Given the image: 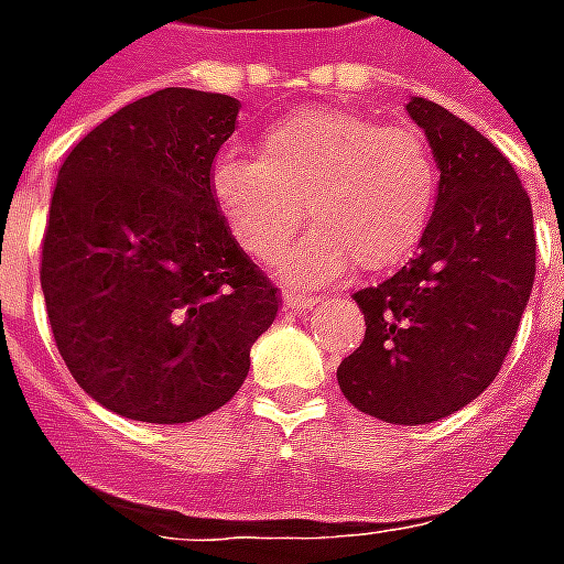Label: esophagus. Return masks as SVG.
Wrapping results in <instances>:
<instances>
[{
	"label": "esophagus",
	"mask_w": 564,
	"mask_h": 564,
	"mask_svg": "<svg viewBox=\"0 0 564 564\" xmlns=\"http://www.w3.org/2000/svg\"><path fill=\"white\" fill-rule=\"evenodd\" d=\"M317 302H319L317 295L295 293V290H286V293H283V305L290 307V311H307V307H314Z\"/></svg>",
	"instance_id": "obj_1"
}]
</instances>
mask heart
Instances as JSON below:
<instances>
[{
	"label": "heart",
	"instance_id": "obj_1",
	"mask_svg": "<svg viewBox=\"0 0 564 564\" xmlns=\"http://www.w3.org/2000/svg\"><path fill=\"white\" fill-rule=\"evenodd\" d=\"M262 160L226 153L210 196L238 245L269 262L307 217L314 229L281 259L293 283H335L402 265L437 198L435 156L414 127H380L347 108H302L262 132Z\"/></svg>",
	"mask_w": 564,
	"mask_h": 564
}]
</instances>
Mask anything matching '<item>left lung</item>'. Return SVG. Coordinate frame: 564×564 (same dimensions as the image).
I'll return each instance as SVG.
<instances>
[{
    "mask_svg": "<svg viewBox=\"0 0 564 564\" xmlns=\"http://www.w3.org/2000/svg\"><path fill=\"white\" fill-rule=\"evenodd\" d=\"M437 165L416 257L354 295L366 338L338 366L344 399L383 423L456 414L496 380L534 283V220L505 153L447 108L411 96Z\"/></svg>",
    "mask_w": 564,
    "mask_h": 564,
    "instance_id": "obj_1",
    "label": "left lung"
}]
</instances>
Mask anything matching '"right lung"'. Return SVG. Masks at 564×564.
Wrapping results in <instances>:
<instances>
[{
	"label": "right lung",
	"mask_w": 564,
	"mask_h": 564,
	"mask_svg": "<svg viewBox=\"0 0 564 564\" xmlns=\"http://www.w3.org/2000/svg\"><path fill=\"white\" fill-rule=\"evenodd\" d=\"M238 102L165 87L68 150L42 247L56 350L96 402L139 423H193L241 390L278 290L210 196Z\"/></svg>",
	"instance_id": "obj_1"
}]
</instances>
